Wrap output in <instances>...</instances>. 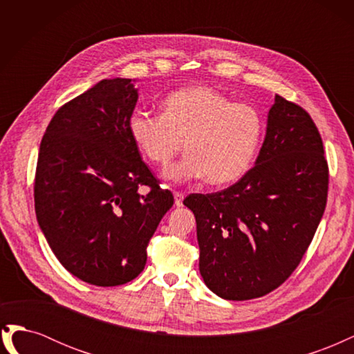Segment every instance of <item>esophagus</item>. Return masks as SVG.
<instances>
[{
  "label": "esophagus",
  "mask_w": 354,
  "mask_h": 354,
  "mask_svg": "<svg viewBox=\"0 0 354 354\" xmlns=\"http://www.w3.org/2000/svg\"><path fill=\"white\" fill-rule=\"evenodd\" d=\"M183 199H185V195L181 194V192H174V203H176V207L183 205Z\"/></svg>",
  "instance_id": "1"
}]
</instances>
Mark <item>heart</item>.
<instances>
[{"instance_id":"heart-1","label":"heart","mask_w":354,"mask_h":354,"mask_svg":"<svg viewBox=\"0 0 354 354\" xmlns=\"http://www.w3.org/2000/svg\"><path fill=\"white\" fill-rule=\"evenodd\" d=\"M128 131L143 156L165 167L185 143L181 160L164 171L167 180L183 183L203 178L227 185L250 169L264 133L263 116L254 106L233 103L207 85L171 93L164 113L137 109Z\"/></svg>"}]
</instances>
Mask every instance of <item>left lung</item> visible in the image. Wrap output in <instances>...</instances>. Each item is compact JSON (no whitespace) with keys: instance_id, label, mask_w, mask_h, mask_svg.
Instances as JSON below:
<instances>
[{"instance_id":"8db88e82","label":"left lung","mask_w":354,"mask_h":354,"mask_svg":"<svg viewBox=\"0 0 354 354\" xmlns=\"http://www.w3.org/2000/svg\"><path fill=\"white\" fill-rule=\"evenodd\" d=\"M328 178L313 120L274 95L255 165L233 186L183 202L195 214L199 272L211 291L242 301L282 285L324 216Z\"/></svg>"}]
</instances>
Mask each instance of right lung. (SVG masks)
<instances>
[{
	"instance_id": "obj_1",
	"label": "right lung",
	"mask_w": 354,
	"mask_h": 354,
	"mask_svg": "<svg viewBox=\"0 0 354 354\" xmlns=\"http://www.w3.org/2000/svg\"><path fill=\"white\" fill-rule=\"evenodd\" d=\"M136 80H102L56 112L35 174L39 229L78 279L116 286L146 264V248L174 198L162 190L128 131ZM147 185V196L138 192Z\"/></svg>"
}]
</instances>
